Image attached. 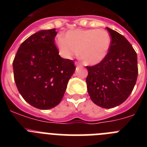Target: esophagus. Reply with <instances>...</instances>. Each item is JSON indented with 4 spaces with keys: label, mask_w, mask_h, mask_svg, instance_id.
<instances>
[{
    "label": "esophagus",
    "mask_w": 147,
    "mask_h": 147,
    "mask_svg": "<svg viewBox=\"0 0 147 147\" xmlns=\"http://www.w3.org/2000/svg\"><path fill=\"white\" fill-rule=\"evenodd\" d=\"M75 65L77 66V67H81V66H82V64H81V63H80V62H75Z\"/></svg>",
    "instance_id": "1"
}]
</instances>
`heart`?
I'll return each instance as SVG.
<instances>
[{"label": "heart", "instance_id": "1", "mask_svg": "<svg viewBox=\"0 0 147 147\" xmlns=\"http://www.w3.org/2000/svg\"><path fill=\"white\" fill-rule=\"evenodd\" d=\"M111 45L110 34L105 29L88 28L67 31L65 37L56 39L59 54L65 59H71L78 55L85 64L94 65L107 57Z\"/></svg>", "mask_w": 147, "mask_h": 147}]
</instances>
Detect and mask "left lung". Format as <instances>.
I'll return each mask as SVG.
<instances>
[{
  "mask_svg": "<svg viewBox=\"0 0 147 147\" xmlns=\"http://www.w3.org/2000/svg\"><path fill=\"white\" fill-rule=\"evenodd\" d=\"M111 45L107 57L93 66H87L88 94L94 104L113 108L126 101L138 77L137 54L129 41L119 32L107 28Z\"/></svg>",
  "mask_w": 147,
  "mask_h": 147,
  "instance_id": "1",
  "label": "left lung"
}]
</instances>
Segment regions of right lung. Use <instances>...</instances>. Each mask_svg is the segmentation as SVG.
<instances>
[{"instance_id":"1","label":"right lung","mask_w":147,"mask_h":147,"mask_svg":"<svg viewBox=\"0 0 147 147\" xmlns=\"http://www.w3.org/2000/svg\"><path fill=\"white\" fill-rule=\"evenodd\" d=\"M56 28L31 35L20 45L13 61L14 79L26 102L40 110L61 102L76 67L59 55L54 43Z\"/></svg>"}]
</instances>
